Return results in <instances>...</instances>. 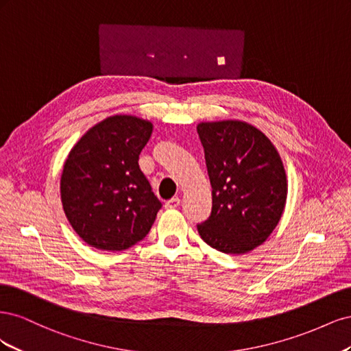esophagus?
Returning a JSON list of instances; mask_svg holds the SVG:
<instances>
[{"instance_id": "34e87169", "label": "esophagus", "mask_w": 351, "mask_h": 351, "mask_svg": "<svg viewBox=\"0 0 351 351\" xmlns=\"http://www.w3.org/2000/svg\"><path fill=\"white\" fill-rule=\"evenodd\" d=\"M180 206V197H173L165 202V209H176Z\"/></svg>"}]
</instances>
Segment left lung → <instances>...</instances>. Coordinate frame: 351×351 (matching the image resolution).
<instances>
[{
	"instance_id": "1",
	"label": "left lung",
	"mask_w": 351,
	"mask_h": 351,
	"mask_svg": "<svg viewBox=\"0 0 351 351\" xmlns=\"http://www.w3.org/2000/svg\"><path fill=\"white\" fill-rule=\"evenodd\" d=\"M212 210L199 236L222 253L241 254L269 237L282 215L287 178L274 145L243 121L200 123Z\"/></svg>"
}]
</instances>
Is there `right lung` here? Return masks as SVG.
<instances>
[{"label":"right lung","instance_id":"add662e5","mask_svg":"<svg viewBox=\"0 0 351 351\" xmlns=\"http://www.w3.org/2000/svg\"><path fill=\"white\" fill-rule=\"evenodd\" d=\"M152 124L114 115L74 145L61 176V202L73 230L89 246L124 250L149 232L162 204L141 171Z\"/></svg>","mask_w":351,"mask_h":351}]
</instances>
